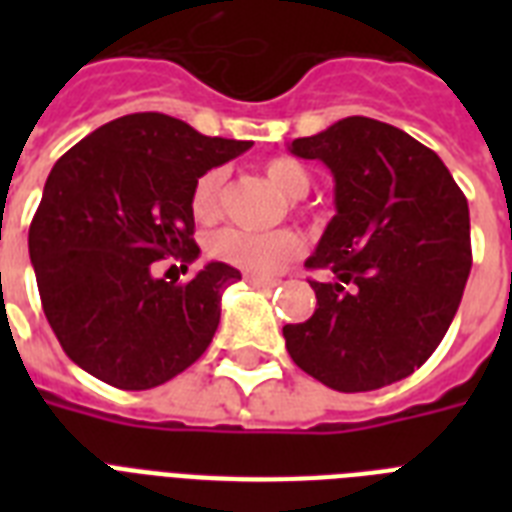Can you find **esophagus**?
<instances>
[{"label":"esophagus","mask_w":512,"mask_h":512,"mask_svg":"<svg viewBox=\"0 0 512 512\" xmlns=\"http://www.w3.org/2000/svg\"><path fill=\"white\" fill-rule=\"evenodd\" d=\"M244 279H247L249 287H255V289H271V287H276V284H279L276 279H265V276H255V273H247Z\"/></svg>","instance_id":"34e87169"}]
</instances>
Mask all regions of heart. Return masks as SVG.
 Segmentation results:
<instances>
[{
    "instance_id": "1",
    "label": "heart",
    "mask_w": 512,
    "mask_h": 512,
    "mask_svg": "<svg viewBox=\"0 0 512 512\" xmlns=\"http://www.w3.org/2000/svg\"><path fill=\"white\" fill-rule=\"evenodd\" d=\"M263 175L279 188L287 199H303L311 191L313 177L303 164L289 156H276L263 164ZM220 191H223V172L209 170L196 180L191 193V212L199 223H212L220 212ZM300 233L281 228L271 233H247L225 228L209 236L207 252L220 263H228L255 276H271L295 257L303 255Z\"/></svg>"
}]
</instances>
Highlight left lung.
Returning a JSON list of instances; mask_svg holds the SVG:
<instances>
[{"instance_id":"obj_1","label":"left lung","mask_w":512,"mask_h":512,"mask_svg":"<svg viewBox=\"0 0 512 512\" xmlns=\"http://www.w3.org/2000/svg\"><path fill=\"white\" fill-rule=\"evenodd\" d=\"M300 159L335 177V209L305 265L316 311L287 324L284 340L303 372L340 393L409 377L444 340L468 284V199L446 164L393 124L348 116L292 140Z\"/></svg>"}]
</instances>
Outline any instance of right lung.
<instances>
[{
    "label": "right lung",
    "instance_id": "add662e5",
    "mask_svg": "<svg viewBox=\"0 0 512 512\" xmlns=\"http://www.w3.org/2000/svg\"><path fill=\"white\" fill-rule=\"evenodd\" d=\"M252 148L207 138L167 114L103 124L60 156L28 228L44 316L66 356L122 390L172 380L207 350L236 268L207 263L180 284L159 260L199 257L191 193L201 175Z\"/></svg>",
    "mask_w": 512,
    "mask_h": 512
}]
</instances>
